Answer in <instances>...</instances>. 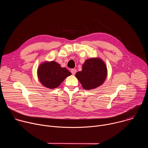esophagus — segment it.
<instances>
[{"label":"esophagus","mask_w":148,"mask_h":148,"mask_svg":"<svg viewBox=\"0 0 148 148\" xmlns=\"http://www.w3.org/2000/svg\"><path fill=\"white\" fill-rule=\"evenodd\" d=\"M76 72H77V70L75 69H71V73H72L73 75H75Z\"/></svg>","instance_id":"esophagus-1"}]
</instances>
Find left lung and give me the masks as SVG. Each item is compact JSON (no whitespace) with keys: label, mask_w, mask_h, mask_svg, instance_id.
<instances>
[{"label":"left lung","mask_w":148,"mask_h":148,"mask_svg":"<svg viewBox=\"0 0 148 148\" xmlns=\"http://www.w3.org/2000/svg\"><path fill=\"white\" fill-rule=\"evenodd\" d=\"M107 76V68L102 60L91 58L86 60L82 65V71L75 77L85 90H93L101 86Z\"/></svg>","instance_id":"8db88e82"}]
</instances>
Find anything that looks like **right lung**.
I'll return each instance as SVG.
<instances>
[{
    "instance_id": "right-lung-1",
    "label": "right lung",
    "mask_w": 148,
    "mask_h": 148,
    "mask_svg": "<svg viewBox=\"0 0 148 148\" xmlns=\"http://www.w3.org/2000/svg\"><path fill=\"white\" fill-rule=\"evenodd\" d=\"M71 73L65 67H61L58 62L51 61L44 62L37 69V76L41 84L45 87L54 89Z\"/></svg>"
}]
</instances>
